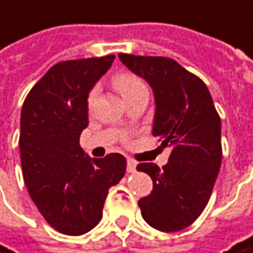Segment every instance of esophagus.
I'll list each match as a JSON object with an SVG mask.
<instances>
[{
    "instance_id": "esophagus-1",
    "label": "esophagus",
    "mask_w": 253,
    "mask_h": 253,
    "mask_svg": "<svg viewBox=\"0 0 253 253\" xmlns=\"http://www.w3.org/2000/svg\"><path fill=\"white\" fill-rule=\"evenodd\" d=\"M135 169H137V163H135L132 159H128V160H127V171H128V172H134Z\"/></svg>"
}]
</instances>
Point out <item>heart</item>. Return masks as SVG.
I'll return each mask as SVG.
<instances>
[{"mask_svg": "<svg viewBox=\"0 0 253 253\" xmlns=\"http://www.w3.org/2000/svg\"><path fill=\"white\" fill-rule=\"evenodd\" d=\"M114 86L115 89L121 93V96L123 97V100L127 101L130 100L134 94H137L138 91L145 89V84H142V81L138 77H135L134 74H118L114 78ZM94 94H96V90H93L89 96V105H91V102L94 100Z\"/></svg>", "mask_w": 253, "mask_h": 253, "instance_id": "1", "label": "heart"}]
</instances>
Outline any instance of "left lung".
<instances>
[{"mask_svg": "<svg viewBox=\"0 0 253 253\" xmlns=\"http://www.w3.org/2000/svg\"><path fill=\"white\" fill-rule=\"evenodd\" d=\"M119 59L153 90L152 134L171 146L169 163H139L151 175V194L139 199L145 222L166 233L188 227L206 208L222 163L220 118L206 84L167 57L132 56Z\"/></svg>", "mask_w": 253, "mask_h": 253, "instance_id": "8db88e82", "label": "left lung"}]
</instances>
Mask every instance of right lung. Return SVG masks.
Here are the masks:
<instances>
[{"label":"right lung","mask_w":253,"mask_h":253,"mask_svg":"<svg viewBox=\"0 0 253 253\" xmlns=\"http://www.w3.org/2000/svg\"><path fill=\"white\" fill-rule=\"evenodd\" d=\"M115 56L53 65L26 97L20 116V157L28 193L46 222L63 234L96 227L111 186L126 172V157H90L81 148L89 125L90 90Z\"/></svg>","instance_id":"obj_1"}]
</instances>
